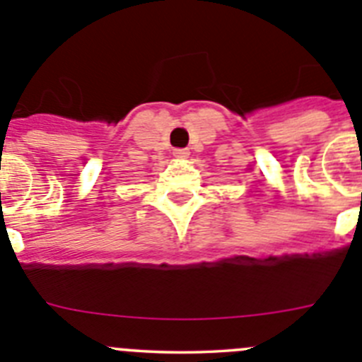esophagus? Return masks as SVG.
Returning a JSON list of instances; mask_svg holds the SVG:
<instances>
[{
    "label": "esophagus",
    "instance_id": "esophagus-1",
    "mask_svg": "<svg viewBox=\"0 0 362 362\" xmlns=\"http://www.w3.org/2000/svg\"><path fill=\"white\" fill-rule=\"evenodd\" d=\"M174 156H175V158H187L188 150L187 148H175Z\"/></svg>",
    "mask_w": 362,
    "mask_h": 362
}]
</instances>
